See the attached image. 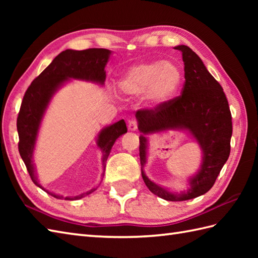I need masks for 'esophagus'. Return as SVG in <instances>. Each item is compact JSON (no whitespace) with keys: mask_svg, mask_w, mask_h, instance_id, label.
Masks as SVG:
<instances>
[{"mask_svg":"<svg viewBox=\"0 0 258 258\" xmlns=\"http://www.w3.org/2000/svg\"><path fill=\"white\" fill-rule=\"evenodd\" d=\"M128 130L130 131H136L138 130V122H136L135 119H132V120H130V123H128Z\"/></svg>","mask_w":258,"mask_h":258,"instance_id":"34e87169","label":"esophagus"}]
</instances>
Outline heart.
<instances>
[{"label":"heart","mask_w":258,"mask_h":258,"mask_svg":"<svg viewBox=\"0 0 258 258\" xmlns=\"http://www.w3.org/2000/svg\"><path fill=\"white\" fill-rule=\"evenodd\" d=\"M183 82V72L171 61L141 63L130 69L119 80V89L126 95L145 94L152 105L165 104L177 94Z\"/></svg>","instance_id":"b5f03b06"}]
</instances>
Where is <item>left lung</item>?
Segmentation results:
<instances>
[{
    "instance_id": "left-lung-1",
    "label": "left lung",
    "mask_w": 258,
    "mask_h": 258,
    "mask_svg": "<svg viewBox=\"0 0 258 258\" xmlns=\"http://www.w3.org/2000/svg\"><path fill=\"white\" fill-rule=\"evenodd\" d=\"M174 48L182 52L184 62L182 95L152 109H139L135 116L142 133L140 160L144 183L161 199L180 202L199 197L213 187L231 153L233 126L225 93L200 56L186 45ZM167 129L188 130L203 151L201 168L190 179V188L180 194H173L152 182L143 171L147 152L146 135Z\"/></svg>"
}]
</instances>
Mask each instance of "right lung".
Here are the masks:
<instances>
[{
  "mask_svg": "<svg viewBox=\"0 0 258 258\" xmlns=\"http://www.w3.org/2000/svg\"><path fill=\"white\" fill-rule=\"evenodd\" d=\"M111 53L112 52L106 48H89L83 51L65 50L53 59L52 63L32 82L29 89L26 90L21 104L18 122H16L20 140L19 152L33 183L42 189L44 188L38 184L35 175L33 152H34L43 115L46 111L48 103L54 93L71 79L91 81L103 85L106 79L105 67ZM126 132H127L126 124L124 119H120L103 128L98 134L97 146L103 153L102 162L104 169H105V163L115 141ZM96 188L97 187H94L74 197H63L46 189L44 190L55 199L74 201L93 193Z\"/></svg>",
  "mask_w": 258,
  "mask_h": 258,
  "instance_id": "obj_1",
  "label": "right lung"
}]
</instances>
